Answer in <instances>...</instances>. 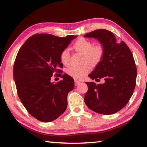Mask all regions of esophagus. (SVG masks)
<instances>
[{
    "label": "esophagus",
    "instance_id": "1",
    "mask_svg": "<svg viewBox=\"0 0 147 147\" xmlns=\"http://www.w3.org/2000/svg\"><path fill=\"white\" fill-rule=\"evenodd\" d=\"M80 83H81V82H80V81L77 80H74V84H75V86L78 85Z\"/></svg>",
    "mask_w": 147,
    "mask_h": 147
}]
</instances>
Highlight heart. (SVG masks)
Listing matches in <instances>:
<instances>
[{
  "label": "heart",
  "mask_w": 147,
  "mask_h": 147,
  "mask_svg": "<svg viewBox=\"0 0 147 147\" xmlns=\"http://www.w3.org/2000/svg\"><path fill=\"white\" fill-rule=\"evenodd\" d=\"M74 51L83 54L82 62H86L91 66L97 65L102 59L104 54V47L101 43L93 45L91 41L84 38H80L74 43ZM60 60L62 64L67 65L70 62V52L68 49H65L60 54ZM88 65H71L66 69V73L70 76L76 80H81L88 73Z\"/></svg>",
  "instance_id": "b5f03b06"
}]
</instances>
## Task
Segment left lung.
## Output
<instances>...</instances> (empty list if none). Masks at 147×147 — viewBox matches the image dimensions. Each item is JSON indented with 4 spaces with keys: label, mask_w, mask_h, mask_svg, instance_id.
I'll return each instance as SVG.
<instances>
[{
    "label": "left lung",
    "mask_w": 147,
    "mask_h": 147,
    "mask_svg": "<svg viewBox=\"0 0 147 147\" xmlns=\"http://www.w3.org/2000/svg\"><path fill=\"white\" fill-rule=\"evenodd\" d=\"M84 37L95 38L104 47L102 59L89 77L103 84L85 82L88 91L84 100L89 109L98 114L110 115L119 111L131 97L136 86L137 70L132 52L123 41L117 42L110 31L99 29Z\"/></svg>",
    "instance_id": "left-lung-1"
}]
</instances>
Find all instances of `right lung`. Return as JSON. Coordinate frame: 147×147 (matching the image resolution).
<instances>
[{
	"instance_id": "1",
	"label": "right lung",
	"mask_w": 147,
	"mask_h": 147,
	"mask_svg": "<svg viewBox=\"0 0 147 147\" xmlns=\"http://www.w3.org/2000/svg\"><path fill=\"white\" fill-rule=\"evenodd\" d=\"M76 37L35 34L24 42L16 57L13 76L18 96L27 111L40 121H54L67 108V94L74 86L73 78L64 74L57 83L51 80L53 73L61 71L57 68L63 67L61 52Z\"/></svg>"
}]
</instances>
